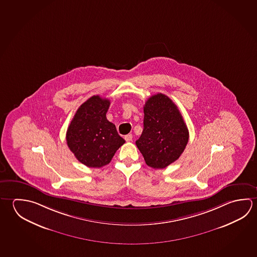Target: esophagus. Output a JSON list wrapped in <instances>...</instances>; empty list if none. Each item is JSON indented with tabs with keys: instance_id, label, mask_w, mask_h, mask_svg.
<instances>
[{
	"instance_id": "1",
	"label": "esophagus",
	"mask_w": 257,
	"mask_h": 257,
	"mask_svg": "<svg viewBox=\"0 0 257 257\" xmlns=\"http://www.w3.org/2000/svg\"><path fill=\"white\" fill-rule=\"evenodd\" d=\"M124 139H125V141H126L127 143H129V142H132V140H133V135H125Z\"/></svg>"
}]
</instances>
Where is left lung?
Instances as JSON below:
<instances>
[{"instance_id": "left-lung-1", "label": "left lung", "mask_w": 257, "mask_h": 257, "mask_svg": "<svg viewBox=\"0 0 257 257\" xmlns=\"http://www.w3.org/2000/svg\"><path fill=\"white\" fill-rule=\"evenodd\" d=\"M144 113V131L135 144L148 166L164 169L184 152L189 130L177 105L161 93L145 102Z\"/></svg>"}]
</instances>
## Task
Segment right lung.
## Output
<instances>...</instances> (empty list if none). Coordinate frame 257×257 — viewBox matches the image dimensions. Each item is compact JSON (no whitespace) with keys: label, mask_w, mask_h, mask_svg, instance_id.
Returning a JSON list of instances; mask_svg holds the SVG:
<instances>
[{"label":"right lung","mask_w":257,"mask_h":257,"mask_svg":"<svg viewBox=\"0 0 257 257\" xmlns=\"http://www.w3.org/2000/svg\"><path fill=\"white\" fill-rule=\"evenodd\" d=\"M110 100L93 95L79 106L67 131V144L75 157L89 168H101L111 162L125 143L106 113Z\"/></svg>","instance_id":"obj_1"}]
</instances>
